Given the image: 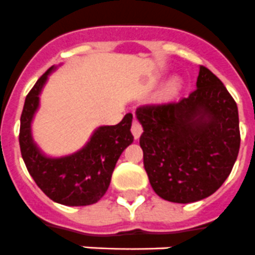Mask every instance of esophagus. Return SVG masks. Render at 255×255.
Segmentation results:
<instances>
[{"label":"esophagus","instance_id":"34e87169","mask_svg":"<svg viewBox=\"0 0 255 255\" xmlns=\"http://www.w3.org/2000/svg\"><path fill=\"white\" fill-rule=\"evenodd\" d=\"M131 131L134 138H138L141 136V133H142V126H141L137 119H133V122H132Z\"/></svg>","mask_w":255,"mask_h":255}]
</instances>
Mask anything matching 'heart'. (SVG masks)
Wrapping results in <instances>:
<instances>
[{
	"instance_id": "obj_1",
	"label": "heart",
	"mask_w": 255,
	"mask_h": 255,
	"mask_svg": "<svg viewBox=\"0 0 255 255\" xmlns=\"http://www.w3.org/2000/svg\"><path fill=\"white\" fill-rule=\"evenodd\" d=\"M179 87H180V81H179V79L175 78V79H172V80L168 81L163 89V97H166V98L172 97V96H174L175 93L177 92Z\"/></svg>"
}]
</instances>
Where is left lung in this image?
Listing matches in <instances>:
<instances>
[{
    "label": "left lung",
    "instance_id": "left-lung-1",
    "mask_svg": "<svg viewBox=\"0 0 255 255\" xmlns=\"http://www.w3.org/2000/svg\"><path fill=\"white\" fill-rule=\"evenodd\" d=\"M140 146L154 192L190 204L217 192L230 176L240 149L237 105L219 79L200 66L197 89L187 98L136 110Z\"/></svg>",
    "mask_w": 255,
    "mask_h": 255
}]
</instances>
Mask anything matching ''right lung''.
<instances>
[{
	"mask_svg": "<svg viewBox=\"0 0 255 255\" xmlns=\"http://www.w3.org/2000/svg\"><path fill=\"white\" fill-rule=\"evenodd\" d=\"M54 70L50 67L25 97L20 117L19 145L25 167L37 187L54 202L66 206L96 204L106 193L121 154L132 144V114L117 126L98 127L83 149L71 155L49 158L33 142L31 123L38 109L40 93Z\"/></svg>",
	"mask_w": 255,
	"mask_h": 255,
	"instance_id": "1",
	"label": "right lung"
}]
</instances>
